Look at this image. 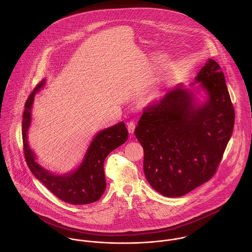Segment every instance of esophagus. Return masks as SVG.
<instances>
[{"instance_id":"1","label":"esophagus","mask_w":252,"mask_h":252,"mask_svg":"<svg viewBox=\"0 0 252 252\" xmlns=\"http://www.w3.org/2000/svg\"><path fill=\"white\" fill-rule=\"evenodd\" d=\"M127 127H128V131H129V133H130L131 135H133V133H134V131H135V128H136V124H135V122L130 121V122L128 123Z\"/></svg>"}]
</instances>
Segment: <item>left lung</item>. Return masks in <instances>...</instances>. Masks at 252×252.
Masks as SVG:
<instances>
[{"mask_svg": "<svg viewBox=\"0 0 252 252\" xmlns=\"http://www.w3.org/2000/svg\"><path fill=\"white\" fill-rule=\"evenodd\" d=\"M195 81L178 84L148 106L135 129L144 176L166 197L183 196L211 180L233 133L235 111L220 66L209 59ZM201 91L204 101L196 96Z\"/></svg>", "mask_w": 252, "mask_h": 252, "instance_id": "8db88e82", "label": "left lung"}]
</instances>
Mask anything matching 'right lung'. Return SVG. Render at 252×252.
I'll list each match as a JSON object with an SVG mask.
<instances>
[{
  "instance_id": "obj_1",
  "label": "right lung",
  "mask_w": 252,
  "mask_h": 252,
  "mask_svg": "<svg viewBox=\"0 0 252 252\" xmlns=\"http://www.w3.org/2000/svg\"><path fill=\"white\" fill-rule=\"evenodd\" d=\"M44 84L45 79H42L36 85L25 103L22 116V139L27 165L36 180L60 200L72 205H86L96 202L102 197L107 186L104 173L105 159L112 150L127 141L128 130L123 122H119L99 131L89 144L77 168L62 175L51 173L36 162V154L28 143L34 98Z\"/></svg>"
}]
</instances>
